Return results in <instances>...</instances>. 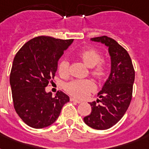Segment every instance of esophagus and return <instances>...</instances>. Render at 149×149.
I'll use <instances>...</instances> for the list:
<instances>
[{
    "instance_id": "1",
    "label": "esophagus",
    "mask_w": 149,
    "mask_h": 149,
    "mask_svg": "<svg viewBox=\"0 0 149 149\" xmlns=\"http://www.w3.org/2000/svg\"><path fill=\"white\" fill-rule=\"evenodd\" d=\"M70 100H71V101L76 102V103H77V104H80V103H81V101H80V100L76 99V98H74V97H71V98H70Z\"/></svg>"
}]
</instances>
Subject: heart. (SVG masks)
<instances>
[{
    "instance_id": "1",
    "label": "heart",
    "mask_w": 149,
    "mask_h": 149,
    "mask_svg": "<svg viewBox=\"0 0 149 149\" xmlns=\"http://www.w3.org/2000/svg\"><path fill=\"white\" fill-rule=\"evenodd\" d=\"M79 57L84 64L91 68V75L98 79L105 77L107 72V63L101 59V53L94 48H86L79 53ZM69 62L63 58L58 63V71L62 77L69 74ZM65 91L71 95L79 98L86 97L89 93L94 91L95 86L90 79H74L68 83L65 86Z\"/></svg>"
}]
</instances>
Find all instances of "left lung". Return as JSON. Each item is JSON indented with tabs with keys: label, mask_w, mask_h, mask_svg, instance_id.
I'll return each mask as SVG.
<instances>
[{
	"label": "left lung",
	"mask_w": 149,
	"mask_h": 149,
	"mask_svg": "<svg viewBox=\"0 0 149 149\" xmlns=\"http://www.w3.org/2000/svg\"><path fill=\"white\" fill-rule=\"evenodd\" d=\"M91 40L108 48L111 72L101 91L97 93L100 99L90 103L92 111L84 120L92 128L106 130L116 125L129 107L134 81V70L129 54L113 38L101 36Z\"/></svg>",
	"instance_id": "1"
}]
</instances>
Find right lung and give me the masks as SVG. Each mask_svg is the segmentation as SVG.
<instances>
[{"mask_svg": "<svg viewBox=\"0 0 149 149\" xmlns=\"http://www.w3.org/2000/svg\"><path fill=\"white\" fill-rule=\"evenodd\" d=\"M72 42L39 36L25 43L15 55L10 74L14 107L30 127L43 128L53 124L70 101L62 91L52 97L45 87L55 77L58 59Z\"/></svg>", "mask_w": 149, "mask_h": 149, "instance_id": "right-lung-1", "label": "right lung"}]
</instances>
